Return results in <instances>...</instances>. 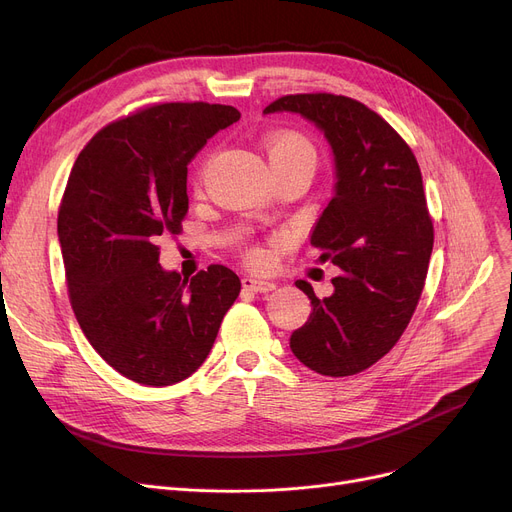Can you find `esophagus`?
<instances>
[{
  "mask_svg": "<svg viewBox=\"0 0 512 512\" xmlns=\"http://www.w3.org/2000/svg\"><path fill=\"white\" fill-rule=\"evenodd\" d=\"M242 288L251 290V292H270V290L276 288V284L270 282V280H261V278L245 276V278H242Z\"/></svg>",
  "mask_w": 512,
  "mask_h": 512,
  "instance_id": "1",
  "label": "esophagus"
}]
</instances>
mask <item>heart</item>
I'll return each instance as SVG.
<instances>
[{"label": "heart", "instance_id": "obj_1", "mask_svg": "<svg viewBox=\"0 0 512 512\" xmlns=\"http://www.w3.org/2000/svg\"><path fill=\"white\" fill-rule=\"evenodd\" d=\"M265 151H267V157H270L272 170L286 168L292 164H307L313 168V164H315L313 145L303 137V134L292 132V130H278V132L267 134ZM201 174H203V170L199 172V176ZM249 259L253 263H263L265 257L261 251L253 249V251H249Z\"/></svg>", "mask_w": 512, "mask_h": 512}]
</instances>
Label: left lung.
Wrapping results in <instances>:
<instances>
[{
  "label": "left lung",
  "instance_id": "left-lung-1",
  "mask_svg": "<svg viewBox=\"0 0 512 512\" xmlns=\"http://www.w3.org/2000/svg\"><path fill=\"white\" fill-rule=\"evenodd\" d=\"M294 112L328 139L336 184L311 245L340 274L332 297L311 299L305 326L290 348L309 369L344 378L378 363L398 342L419 303L434 247L423 180L411 147L361 101L332 93L276 99L263 114Z\"/></svg>",
  "mask_w": 512,
  "mask_h": 512
}]
</instances>
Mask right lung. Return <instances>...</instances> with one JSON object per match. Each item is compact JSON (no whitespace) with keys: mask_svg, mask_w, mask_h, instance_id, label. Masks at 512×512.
<instances>
[{"mask_svg":"<svg viewBox=\"0 0 512 512\" xmlns=\"http://www.w3.org/2000/svg\"><path fill=\"white\" fill-rule=\"evenodd\" d=\"M238 118L220 103L151 105L101 128L74 161L58 211L68 297L91 346L137 384L193 375L240 292L226 265L191 280L166 272L157 247L182 230L186 166Z\"/></svg>","mask_w":512,"mask_h":512,"instance_id":"obj_1","label":"right lung"}]
</instances>
